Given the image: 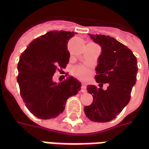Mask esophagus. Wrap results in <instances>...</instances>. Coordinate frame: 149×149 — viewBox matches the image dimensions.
Segmentation results:
<instances>
[{"label": "esophagus", "mask_w": 149, "mask_h": 149, "mask_svg": "<svg viewBox=\"0 0 149 149\" xmlns=\"http://www.w3.org/2000/svg\"><path fill=\"white\" fill-rule=\"evenodd\" d=\"M81 91L83 93L84 92H86V84H84V83H82V85H81Z\"/></svg>", "instance_id": "esophagus-1"}]
</instances>
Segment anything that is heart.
I'll list each match as a JSON object with an SVG mask.
<instances>
[{
  "mask_svg": "<svg viewBox=\"0 0 149 149\" xmlns=\"http://www.w3.org/2000/svg\"><path fill=\"white\" fill-rule=\"evenodd\" d=\"M72 73L77 78L86 80L92 74V70L86 65H77L72 69Z\"/></svg>",
  "mask_w": 149,
  "mask_h": 149,
  "instance_id": "obj_1",
  "label": "heart"
}]
</instances>
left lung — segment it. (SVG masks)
<instances>
[{
    "instance_id": "left-lung-1",
    "label": "left lung",
    "mask_w": 149,
    "mask_h": 149,
    "mask_svg": "<svg viewBox=\"0 0 149 149\" xmlns=\"http://www.w3.org/2000/svg\"><path fill=\"white\" fill-rule=\"evenodd\" d=\"M89 36L101 47L95 69V79L100 88L94 85L87 86L86 90L92 94L93 100L90 106L84 107V112L92 121L108 122L129 103L137 79V58L132 50L114 38L104 35ZM104 83L109 84L105 91L101 87Z\"/></svg>"
}]
</instances>
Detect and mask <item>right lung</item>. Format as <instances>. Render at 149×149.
Returning a JSON list of instances; mask_svg holds the SVG:
<instances>
[{
	"mask_svg": "<svg viewBox=\"0 0 149 149\" xmlns=\"http://www.w3.org/2000/svg\"><path fill=\"white\" fill-rule=\"evenodd\" d=\"M74 31H51L34 39L20 56L17 81L25 106L40 119L58 117L69 97L81 90L72 77L57 84L52 80L56 70L65 68L70 59L67 43Z\"/></svg>",
	"mask_w": 149,
	"mask_h": 149,
	"instance_id": "add662e5",
	"label": "right lung"
}]
</instances>
